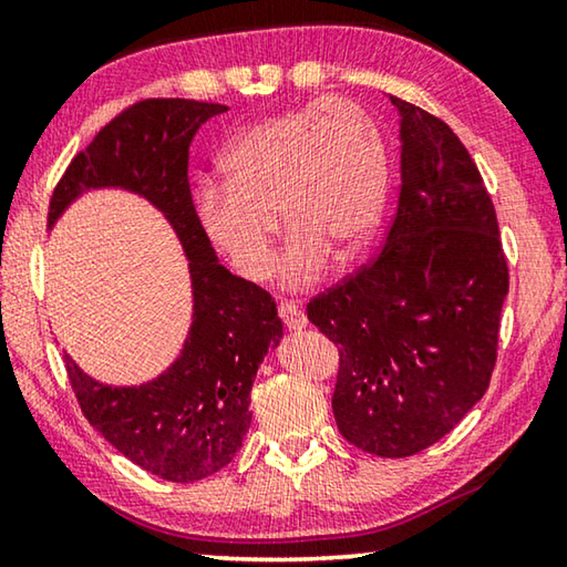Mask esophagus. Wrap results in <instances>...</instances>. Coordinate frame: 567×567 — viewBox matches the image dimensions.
<instances>
[{"label": "esophagus", "mask_w": 567, "mask_h": 567, "mask_svg": "<svg viewBox=\"0 0 567 567\" xmlns=\"http://www.w3.org/2000/svg\"><path fill=\"white\" fill-rule=\"evenodd\" d=\"M277 312H280V318H282L287 330H302V328H307L305 312L295 302H280V305H277Z\"/></svg>", "instance_id": "esophagus-1"}]
</instances>
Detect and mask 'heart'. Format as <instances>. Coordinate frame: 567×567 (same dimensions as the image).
Returning <instances> with one entry per match:
<instances>
[{"instance_id": "obj_1", "label": "heart", "mask_w": 567, "mask_h": 567, "mask_svg": "<svg viewBox=\"0 0 567 567\" xmlns=\"http://www.w3.org/2000/svg\"><path fill=\"white\" fill-rule=\"evenodd\" d=\"M225 182L197 192V225L229 270L260 282L275 217L287 237L280 277L307 287L330 255L358 257L388 197V150L375 120L350 100H315L249 124L219 157Z\"/></svg>"}]
</instances>
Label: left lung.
Returning <instances> with one entry per match:
<instances>
[{
    "mask_svg": "<svg viewBox=\"0 0 567 567\" xmlns=\"http://www.w3.org/2000/svg\"><path fill=\"white\" fill-rule=\"evenodd\" d=\"M400 197L375 260L307 305L340 348L332 412L380 457L435 445L485 395L507 262L493 199L457 134L400 97Z\"/></svg>",
    "mask_w": 567,
    "mask_h": 567,
    "instance_id": "8db88e82",
    "label": "left lung"
}]
</instances>
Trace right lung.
I'll list each match as a JSON object with an SVG mask.
<instances>
[{"label": "right lung", "instance_id": "obj_1", "mask_svg": "<svg viewBox=\"0 0 567 567\" xmlns=\"http://www.w3.org/2000/svg\"><path fill=\"white\" fill-rule=\"evenodd\" d=\"M223 112L225 104L197 100L132 104L70 162L50 199L54 227L82 192H134L165 215L185 249L192 324L179 358L162 375L145 385H104L64 354L90 425L134 465L169 483H195L237 455L252 422L249 390L257 368L282 338L270 292L219 265L195 217L189 145Z\"/></svg>", "mask_w": 567, "mask_h": 567}]
</instances>
